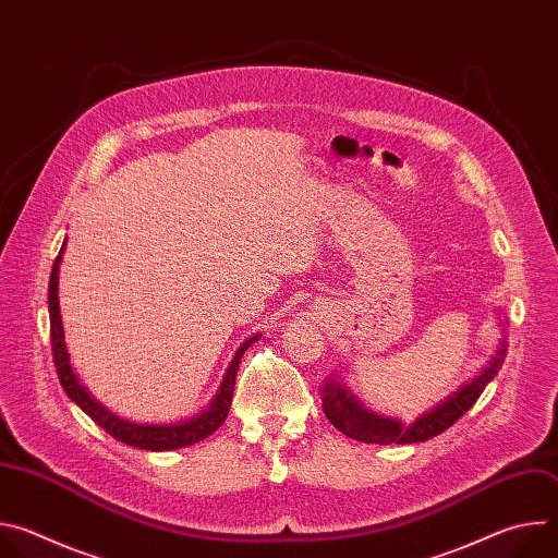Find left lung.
Wrapping results in <instances>:
<instances>
[{
	"instance_id": "obj_1",
	"label": "left lung",
	"mask_w": 558,
	"mask_h": 558,
	"mask_svg": "<svg viewBox=\"0 0 558 558\" xmlns=\"http://www.w3.org/2000/svg\"><path fill=\"white\" fill-rule=\"evenodd\" d=\"M506 353H508V344L504 340L501 347L497 349L495 357L490 360V364L480 375H476L472 381H468L452 397H448V400L441 402L437 409L422 415L411 426H404L397 420L373 415L342 386V381H336V379L323 384V411H325L327 420L338 430H342L347 437L364 441V444L388 446V444L426 441V439L437 437L444 430H448L459 417L465 415V411H470L474 407V402L480 400L484 388L495 379V375L504 366Z\"/></svg>"
}]
</instances>
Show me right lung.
<instances>
[{
  "instance_id": "right-lung-1",
  "label": "right lung",
  "mask_w": 558,
  "mask_h": 558,
  "mask_svg": "<svg viewBox=\"0 0 558 558\" xmlns=\"http://www.w3.org/2000/svg\"><path fill=\"white\" fill-rule=\"evenodd\" d=\"M65 243L59 250V256L54 258L52 271H50V284H48V311H50V344H52V360H54V368L59 375V381L65 390V395L70 400L82 409L86 415L93 417V422H97L106 433H110L114 439L134 446V448H143V450H177V448H185L192 446L209 435H214L220 424L225 422L229 407H231V395H233V384H235V373H238V364H241L243 353L247 351L250 344H254L258 340V336L250 338L241 349L235 351L218 395L214 397V402L209 404V409L205 413H201L198 417L183 422V424H172V426H141V424H132L125 420H119L117 415L108 413L99 402H95L93 397L88 395V390L78 384L76 375L72 373V366L68 362V351H65V342H63V327H61V315H59V295H57V284H59V263L63 256Z\"/></svg>"
}]
</instances>
